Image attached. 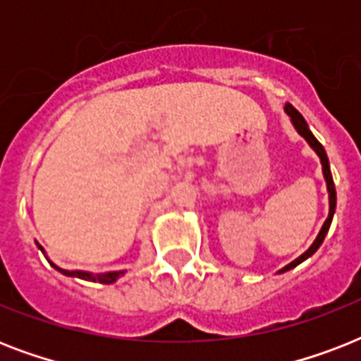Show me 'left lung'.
<instances>
[{
  "label": "left lung",
  "mask_w": 361,
  "mask_h": 361,
  "mask_svg": "<svg viewBox=\"0 0 361 361\" xmlns=\"http://www.w3.org/2000/svg\"><path fill=\"white\" fill-rule=\"evenodd\" d=\"M285 112L288 116H290L292 120V125L296 127V130L300 133V135L305 138V140L309 142V146L313 147L314 152H317V155L320 157V163H322V174H324V180H326V187H328V197H330V214H328V219L324 221V225H322V228H320L319 236H317V240L313 241V245L309 247L307 251L303 252L302 257H298L294 262H290L288 266H285L283 269H279V274H283V271H288V269L296 268L298 264H302L303 260H307L311 255H314L317 252V249H319L320 245H322V241H324L326 234H328V231H330V225H331V219H334V214H336V202H337V197H336V185H334V178H331V172H330V161H328V155H326L324 147H322V144H320L317 138L313 136V133L309 130L307 127V121L303 120V116L298 112L292 104H286L285 106Z\"/></svg>",
  "instance_id": "obj_1"
}]
</instances>
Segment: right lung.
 <instances>
[{
  "label": "right lung",
  "mask_w": 361,
  "mask_h": 361,
  "mask_svg": "<svg viewBox=\"0 0 361 361\" xmlns=\"http://www.w3.org/2000/svg\"><path fill=\"white\" fill-rule=\"evenodd\" d=\"M37 247H39L42 252H44V249H42L39 243H37ZM50 264H52L54 268L58 269V271H61L63 275H69V277H78V279H84V281H93V283H103V285H110V283L118 281V277H120V275H123V271H109V274H90V271H82V269L69 271V269L58 268V266H56L54 262H50Z\"/></svg>",
  "instance_id": "right-lung-1"
}]
</instances>
